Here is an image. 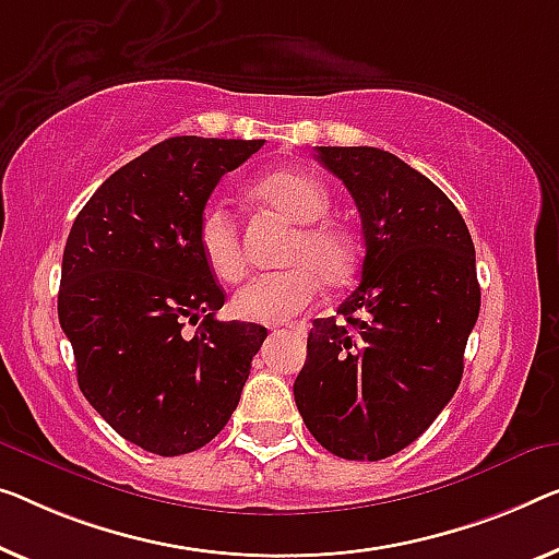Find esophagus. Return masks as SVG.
<instances>
[{"label":"esophagus","instance_id":"obj_1","mask_svg":"<svg viewBox=\"0 0 559 559\" xmlns=\"http://www.w3.org/2000/svg\"><path fill=\"white\" fill-rule=\"evenodd\" d=\"M278 333H298V336H304L306 329L301 326V323H294V326H286V329H278Z\"/></svg>","mask_w":559,"mask_h":559}]
</instances>
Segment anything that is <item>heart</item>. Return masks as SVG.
<instances>
[{"label":"heart","instance_id":"obj_1","mask_svg":"<svg viewBox=\"0 0 559 559\" xmlns=\"http://www.w3.org/2000/svg\"><path fill=\"white\" fill-rule=\"evenodd\" d=\"M258 203L296 223L283 263L288 269L248 281L233 298L238 319L253 323H288L319 294L323 283H341L354 269V240L336 221L323 218L331 205L329 190L316 175L298 168L265 173L248 188ZM198 251L215 278L233 283L243 276L246 261L238 228L223 205H207L198 221Z\"/></svg>","mask_w":559,"mask_h":559}]
</instances>
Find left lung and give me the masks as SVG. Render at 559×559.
Returning <instances> with one entry per match:
<instances>
[{
    "label": "left lung",
    "mask_w": 559,
    "mask_h": 559,
    "mask_svg": "<svg viewBox=\"0 0 559 559\" xmlns=\"http://www.w3.org/2000/svg\"><path fill=\"white\" fill-rule=\"evenodd\" d=\"M361 215L359 288L316 319L294 384L331 454L379 462L419 439L454 396L479 316L474 243L452 200L379 147H316Z\"/></svg>",
    "instance_id": "obj_1"
}]
</instances>
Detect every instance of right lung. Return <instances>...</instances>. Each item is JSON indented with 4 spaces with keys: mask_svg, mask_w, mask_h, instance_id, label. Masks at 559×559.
<instances>
[{
    "mask_svg": "<svg viewBox=\"0 0 559 559\" xmlns=\"http://www.w3.org/2000/svg\"><path fill=\"white\" fill-rule=\"evenodd\" d=\"M263 143L163 140L112 173L72 223L57 313L78 384L145 452L188 454L218 435L265 338L258 323L215 319L226 294L195 240L215 186Z\"/></svg>",
    "mask_w": 559,
    "mask_h": 559,
    "instance_id": "obj_1",
    "label": "right lung"
}]
</instances>
